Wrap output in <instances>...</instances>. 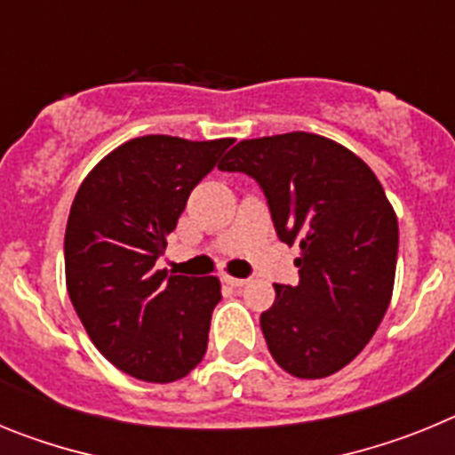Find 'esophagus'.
I'll list each match as a JSON object with an SVG mask.
<instances>
[{
  "instance_id": "1",
  "label": "esophagus",
  "mask_w": 455,
  "mask_h": 455,
  "mask_svg": "<svg viewBox=\"0 0 455 455\" xmlns=\"http://www.w3.org/2000/svg\"><path fill=\"white\" fill-rule=\"evenodd\" d=\"M223 283L225 284H230V287H235V289H239V287H243V284L248 283L246 277H235V275H223Z\"/></svg>"
}]
</instances>
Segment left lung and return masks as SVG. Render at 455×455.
Listing matches in <instances>:
<instances>
[{
  "instance_id": "1",
  "label": "left lung",
  "mask_w": 455,
  "mask_h": 455,
  "mask_svg": "<svg viewBox=\"0 0 455 455\" xmlns=\"http://www.w3.org/2000/svg\"><path fill=\"white\" fill-rule=\"evenodd\" d=\"M220 171L264 191L280 241L299 246V284H275L262 312L273 360L296 378H325L367 347L392 299L399 223L371 168L307 132L241 140Z\"/></svg>"
}]
</instances>
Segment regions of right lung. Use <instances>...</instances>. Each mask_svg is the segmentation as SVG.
<instances>
[{
	"instance_id": "right-lung-1",
	"label": "right lung",
	"mask_w": 455,
	"mask_h": 455,
	"mask_svg": "<svg viewBox=\"0 0 455 455\" xmlns=\"http://www.w3.org/2000/svg\"><path fill=\"white\" fill-rule=\"evenodd\" d=\"M235 139L150 134L127 140L88 172L66 228L75 312L108 363L148 383L187 376L207 351L216 277L156 271L196 184Z\"/></svg>"
}]
</instances>
